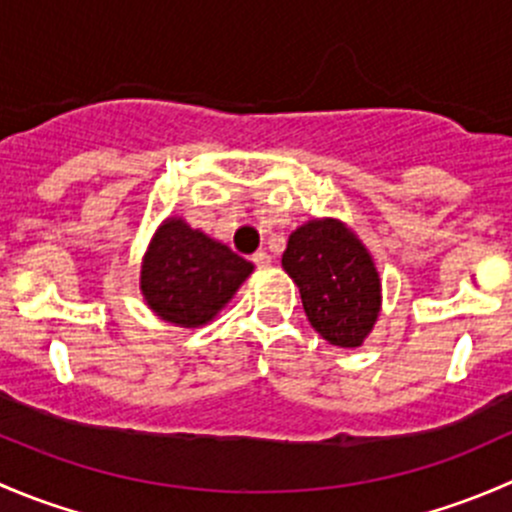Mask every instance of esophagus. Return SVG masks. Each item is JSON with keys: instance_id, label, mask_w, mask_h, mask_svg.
<instances>
[{"instance_id": "1", "label": "esophagus", "mask_w": 512, "mask_h": 512, "mask_svg": "<svg viewBox=\"0 0 512 512\" xmlns=\"http://www.w3.org/2000/svg\"><path fill=\"white\" fill-rule=\"evenodd\" d=\"M252 262H255V265L260 267V270H265V267L272 265V257H270V252L260 250V252H255V255H252Z\"/></svg>"}]
</instances>
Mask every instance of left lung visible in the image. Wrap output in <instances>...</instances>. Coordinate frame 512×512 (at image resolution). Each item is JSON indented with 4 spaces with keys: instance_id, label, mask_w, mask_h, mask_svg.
<instances>
[{
    "instance_id": "1",
    "label": "left lung",
    "mask_w": 512,
    "mask_h": 512,
    "mask_svg": "<svg viewBox=\"0 0 512 512\" xmlns=\"http://www.w3.org/2000/svg\"><path fill=\"white\" fill-rule=\"evenodd\" d=\"M282 267L314 332L334 347L364 344L381 312V280L352 227L337 218L307 220L289 235Z\"/></svg>"
}]
</instances>
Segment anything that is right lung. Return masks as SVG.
I'll list each match as a JSON object with an SVG mask.
<instances>
[{
	"mask_svg": "<svg viewBox=\"0 0 512 512\" xmlns=\"http://www.w3.org/2000/svg\"><path fill=\"white\" fill-rule=\"evenodd\" d=\"M255 265L183 218H165L141 262V294L175 327H205L235 297Z\"/></svg>",
	"mask_w": 512,
	"mask_h": 512,
	"instance_id": "add662e5",
	"label": "right lung"
}]
</instances>
